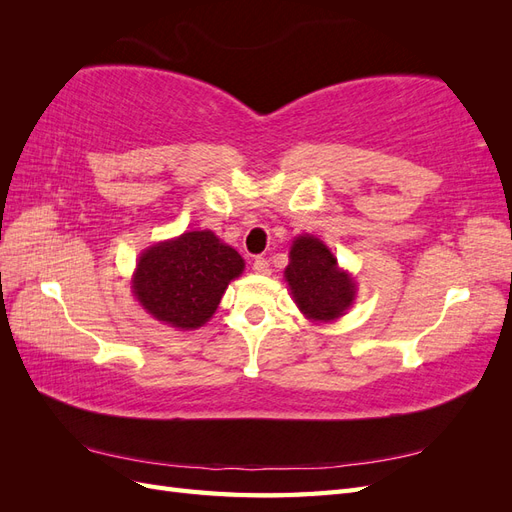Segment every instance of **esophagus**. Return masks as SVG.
Returning <instances> with one entry per match:
<instances>
[{
	"mask_svg": "<svg viewBox=\"0 0 512 512\" xmlns=\"http://www.w3.org/2000/svg\"><path fill=\"white\" fill-rule=\"evenodd\" d=\"M254 271L256 273H260V275H269L271 273V265H269V260L267 258H256L254 260Z\"/></svg>",
	"mask_w": 512,
	"mask_h": 512,
	"instance_id": "esophagus-1",
	"label": "esophagus"
}]
</instances>
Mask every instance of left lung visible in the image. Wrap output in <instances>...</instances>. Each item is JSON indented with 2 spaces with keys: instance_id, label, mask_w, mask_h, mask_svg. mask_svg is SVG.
<instances>
[{
  "instance_id": "obj_1",
  "label": "left lung",
  "mask_w": 512,
  "mask_h": 512,
  "mask_svg": "<svg viewBox=\"0 0 512 512\" xmlns=\"http://www.w3.org/2000/svg\"><path fill=\"white\" fill-rule=\"evenodd\" d=\"M284 277L294 303L305 318L314 322H331L344 316L354 301L356 284L350 273L339 269L329 247L312 235L292 241Z\"/></svg>"
}]
</instances>
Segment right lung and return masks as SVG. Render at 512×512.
<instances>
[{"mask_svg":"<svg viewBox=\"0 0 512 512\" xmlns=\"http://www.w3.org/2000/svg\"><path fill=\"white\" fill-rule=\"evenodd\" d=\"M243 267L239 252L211 230L183 232L141 254L132 292L147 314L168 327L190 331L215 314L224 290Z\"/></svg>","mask_w":512,"mask_h":512,"instance_id":"1","label":"right lung"}]
</instances>
